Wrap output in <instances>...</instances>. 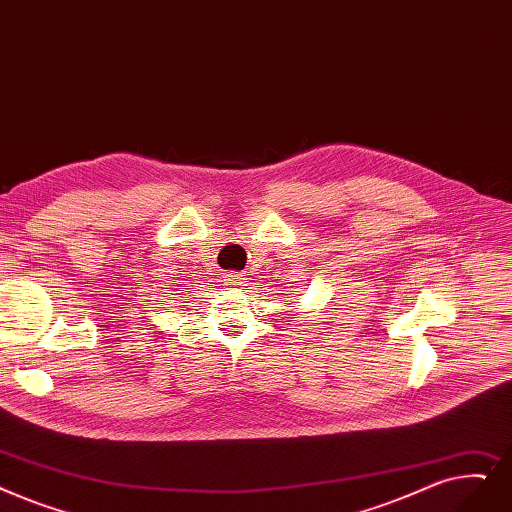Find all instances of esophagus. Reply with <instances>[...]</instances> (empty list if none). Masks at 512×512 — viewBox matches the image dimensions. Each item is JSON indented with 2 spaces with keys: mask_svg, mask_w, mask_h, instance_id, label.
<instances>
[{
  "mask_svg": "<svg viewBox=\"0 0 512 512\" xmlns=\"http://www.w3.org/2000/svg\"><path fill=\"white\" fill-rule=\"evenodd\" d=\"M236 280H238V278H232V282H236Z\"/></svg>",
  "mask_w": 512,
  "mask_h": 512,
  "instance_id": "34e87169",
  "label": "esophagus"
}]
</instances>
